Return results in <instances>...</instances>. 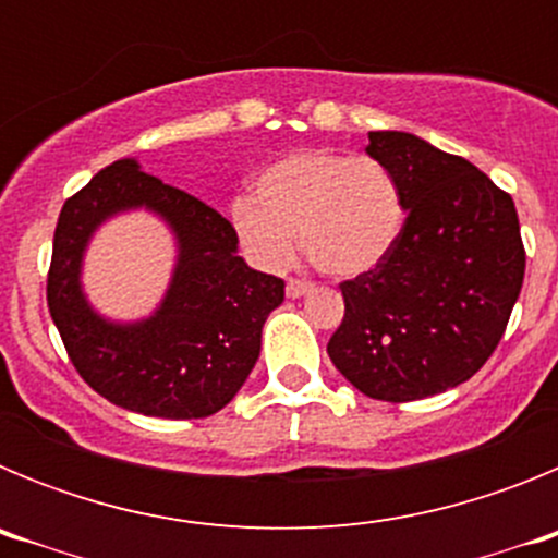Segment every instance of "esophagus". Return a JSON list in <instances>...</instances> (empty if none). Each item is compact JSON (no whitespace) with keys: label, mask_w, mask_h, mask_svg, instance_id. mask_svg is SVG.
<instances>
[{"label":"esophagus","mask_w":558,"mask_h":558,"mask_svg":"<svg viewBox=\"0 0 558 558\" xmlns=\"http://www.w3.org/2000/svg\"><path fill=\"white\" fill-rule=\"evenodd\" d=\"M288 295L290 299H302V295H307L310 290H313V284L304 282V279H288Z\"/></svg>","instance_id":"1"}]
</instances>
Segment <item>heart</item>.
I'll list each match as a JSON object with an SVG mask.
<instances>
[{
    "instance_id": "heart-1",
    "label": "heart",
    "mask_w": 558,
    "mask_h": 558,
    "mask_svg": "<svg viewBox=\"0 0 558 558\" xmlns=\"http://www.w3.org/2000/svg\"><path fill=\"white\" fill-rule=\"evenodd\" d=\"M231 223L259 268H288L299 231L304 254L324 274L360 276L397 245L405 198L397 175L374 156L318 147L265 167L254 198L231 204Z\"/></svg>"
}]
</instances>
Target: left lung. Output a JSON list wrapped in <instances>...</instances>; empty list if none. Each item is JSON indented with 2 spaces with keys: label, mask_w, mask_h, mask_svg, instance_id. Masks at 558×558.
I'll use <instances>...</instances> for the list:
<instances>
[{
  "label": "left lung",
  "mask_w": 558,
  "mask_h": 558,
  "mask_svg": "<svg viewBox=\"0 0 558 558\" xmlns=\"http://www.w3.org/2000/svg\"><path fill=\"white\" fill-rule=\"evenodd\" d=\"M397 175L405 226L377 268L340 282L335 368L357 391L411 402L456 388L492 357L525 276L514 201L461 156L402 131L368 133Z\"/></svg>",
  "instance_id": "8db88e82"
}]
</instances>
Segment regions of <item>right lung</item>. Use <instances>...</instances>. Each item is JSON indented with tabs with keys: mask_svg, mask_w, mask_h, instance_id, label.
Returning a JSON list of instances; mask_svg holds the SVG:
<instances>
[{
	"mask_svg": "<svg viewBox=\"0 0 558 558\" xmlns=\"http://www.w3.org/2000/svg\"><path fill=\"white\" fill-rule=\"evenodd\" d=\"M147 205L180 236V265L147 323L111 325L87 307L80 259L87 236L113 210ZM284 302L279 276L236 256L229 220L120 159L63 204L47 274L49 315L72 366L113 405L161 418H204L243 388L259 357L263 324Z\"/></svg>",
	"mask_w": 558,
	"mask_h": 558,
	"instance_id": "obj_1",
	"label": "right lung"
}]
</instances>
